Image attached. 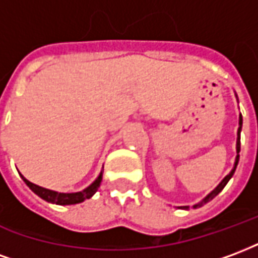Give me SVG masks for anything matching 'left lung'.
Wrapping results in <instances>:
<instances>
[{
  "label": "left lung",
  "instance_id": "left-lung-1",
  "mask_svg": "<svg viewBox=\"0 0 258 258\" xmlns=\"http://www.w3.org/2000/svg\"><path fill=\"white\" fill-rule=\"evenodd\" d=\"M236 99H238V96H236ZM240 131H242V114H239V128H238V138H236V157H235V163H233V168L229 171L228 175H225L222 181L220 184L217 185L214 189L211 190L210 194L206 196L205 199H202L199 203H196L194 205V209H198V207H202L203 205H206L207 202H210L216 198L217 195L220 194L222 189H224V186L228 184V181L232 178L233 173H235V170H236V166H238V162H239V152H240ZM181 209H184V210H188V206H181Z\"/></svg>",
  "mask_w": 258,
  "mask_h": 258
}]
</instances>
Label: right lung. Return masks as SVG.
Listing matches in <instances>:
<instances>
[{
    "label": "right lung",
    "mask_w": 258,
    "mask_h": 258,
    "mask_svg": "<svg viewBox=\"0 0 258 258\" xmlns=\"http://www.w3.org/2000/svg\"><path fill=\"white\" fill-rule=\"evenodd\" d=\"M22 179L25 181L26 185L30 188L37 196H40L41 199H44L48 203H55V205L59 206H68V205H77V203H81L84 200L90 199L94 196L99 185L102 182V171L99 173V175L96 177V179L90 185L87 186L85 189L80 190V192H72V194H64V192H56V190L47 189V188H42V186H38V185L33 184L29 179H26L22 174H20Z\"/></svg>",
    "instance_id": "add662e5"
}]
</instances>
